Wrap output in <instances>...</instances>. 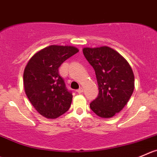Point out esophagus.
<instances>
[{
	"label": "esophagus",
	"mask_w": 157,
	"mask_h": 157,
	"mask_svg": "<svg viewBox=\"0 0 157 157\" xmlns=\"http://www.w3.org/2000/svg\"><path fill=\"white\" fill-rule=\"evenodd\" d=\"M83 89L82 87H80L79 88L78 90H77V92L78 93V94H81V93H83Z\"/></svg>",
	"instance_id": "34e87169"
}]
</instances>
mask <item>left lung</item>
<instances>
[{"instance_id": "1", "label": "left lung", "mask_w": 157, "mask_h": 157, "mask_svg": "<svg viewBox=\"0 0 157 157\" xmlns=\"http://www.w3.org/2000/svg\"><path fill=\"white\" fill-rule=\"evenodd\" d=\"M84 57L94 67L99 94L90 104L102 118H111L122 110L134 90V74L127 60L107 46L83 48Z\"/></svg>"}]
</instances>
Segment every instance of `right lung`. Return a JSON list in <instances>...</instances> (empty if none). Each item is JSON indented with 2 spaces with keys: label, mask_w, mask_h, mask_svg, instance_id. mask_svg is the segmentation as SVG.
<instances>
[{
  "label": "right lung",
  "mask_w": 157,
  "mask_h": 157,
  "mask_svg": "<svg viewBox=\"0 0 157 157\" xmlns=\"http://www.w3.org/2000/svg\"><path fill=\"white\" fill-rule=\"evenodd\" d=\"M78 51L73 46L51 45L33 54L24 68L26 95L35 109L48 119H56L71 106L72 94L59 74V67Z\"/></svg>",
  "instance_id": "obj_1"
}]
</instances>
